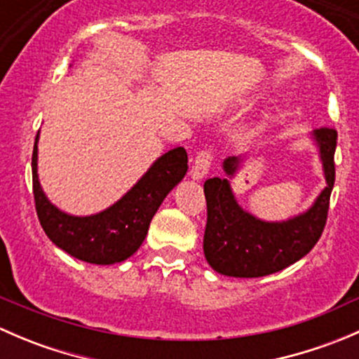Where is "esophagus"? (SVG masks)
<instances>
[{"mask_svg":"<svg viewBox=\"0 0 359 359\" xmlns=\"http://www.w3.org/2000/svg\"><path fill=\"white\" fill-rule=\"evenodd\" d=\"M212 161H213L212 149L198 151L196 158H194V163H193V168H191V177H193V179H196V180L203 179V177L208 173Z\"/></svg>","mask_w":359,"mask_h":359,"instance_id":"obj_1","label":"esophagus"}]
</instances>
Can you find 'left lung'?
I'll return each instance as SVG.
<instances>
[{
	"instance_id": "8db88e82",
	"label": "left lung",
	"mask_w": 359,
	"mask_h": 359,
	"mask_svg": "<svg viewBox=\"0 0 359 359\" xmlns=\"http://www.w3.org/2000/svg\"><path fill=\"white\" fill-rule=\"evenodd\" d=\"M323 159L327 187L302 215L287 222H262L241 210L227 179L213 177L203 186L206 198V227L203 252L210 266L234 278H260L278 273L302 259L321 238L327 224L330 194L335 182L337 130L321 126L314 132ZM240 159L224 161L233 175Z\"/></svg>"
}]
</instances>
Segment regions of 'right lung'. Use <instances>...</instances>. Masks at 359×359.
I'll use <instances>...</instances> for the list:
<instances>
[{
  "instance_id": "right-lung-1",
  "label": "right lung",
  "mask_w": 359,
  "mask_h": 359,
  "mask_svg": "<svg viewBox=\"0 0 359 359\" xmlns=\"http://www.w3.org/2000/svg\"><path fill=\"white\" fill-rule=\"evenodd\" d=\"M187 153L175 147L163 154L118 203L90 217L60 212L43 194L38 180V135L32 151V194L46 236L69 255L90 264L123 262L139 250L166 194L184 179Z\"/></svg>"
}]
</instances>
